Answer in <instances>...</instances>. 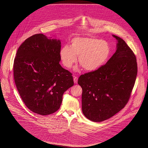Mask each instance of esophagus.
<instances>
[{
    "instance_id": "1",
    "label": "esophagus",
    "mask_w": 148,
    "mask_h": 148,
    "mask_svg": "<svg viewBox=\"0 0 148 148\" xmlns=\"http://www.w3.org/2000/svg\"><path fill=\"white\" fill-rule=\"evenodd\" d=\"M77 80H78V78L77 77H75L74 76L73 77V81H74V83L75 84H76L77 83Z\"/></svg>"
}]
</instances>
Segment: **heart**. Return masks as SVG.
<instances>
[{
    "label": "heart",
    "mask_w": 148,
    "mask_h": 148,
    "mask_svg": "<svg viewBox=\"0 0 148 148\" xmlns=\"http://www.w3.org/2000/svg\"><path fill=\"white\" fill-rule=\"evenodd\" d=\"M70 47L65 45L59 53L61 61L67 68L79 63L88 72L100 69L108 60L110 54L108 42L94 37H75L70 42Z\"/></svg>",
    "instance_id": "obj_1"
}]
</instances>
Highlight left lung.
<instances>
[{"mask_svg":"<svg viewBox=\"0 0 148 148\" xmlns=\"http://www.w3.org/2000/svg\"><path fill=\"white\" fill-rule=\"evenodd\" d=\"M117 40L116 51L98 70L80 76L77 83L82 92V111L94 122L106 120L127 104L137 74L136 58L125 42Z\"/></svg>","mask_w":148,"mask_h":148,"instance_id":"left-lung-1","label":"left lung"}]
</instances>
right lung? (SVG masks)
I'll return each mask as SVG.
<instances>
[{
  "label": "right lung",
  "instance_id": "right-lung-1",
  "mask_svg": "<svg viewBox=\"0 0 148 148\" xmlns=\"http://www.w3.org/2000/svg\"><path fill=\"white\" fill-rule=\"evenodd\" d=\"M60 40L42 34L27 39L18 49L14 76L23 101L33 112L48 115L60 107L64 93L74 83L59 63Z\"/></svg>",
  "mask_w": 148,
  "mask_h": 148
}]
</instances>
